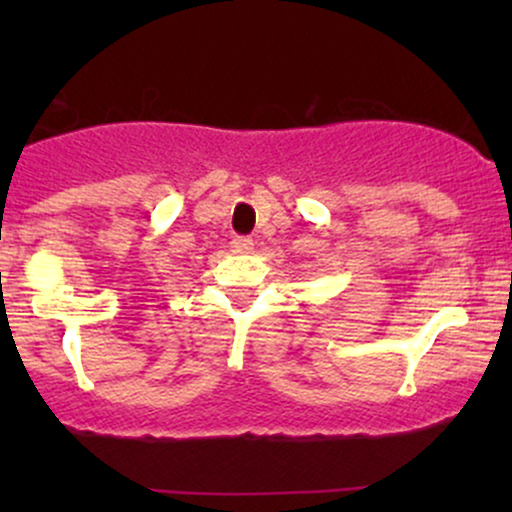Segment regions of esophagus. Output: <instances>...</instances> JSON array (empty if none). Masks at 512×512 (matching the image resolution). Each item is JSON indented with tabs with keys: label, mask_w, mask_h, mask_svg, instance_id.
<instances>
[{
	"label": "esophagus",
	"mask_w": 512,
	"mask_h": 512,
	"mask_svg": "<svg viewBox=\"0 0 512 512\" xmlns=\"http://www.w3.org/2000/svg\"><path fill=\"white\" fill-rule=\"evenodd\" d=\"M233 252H250L252 250V240L250 238H236L231 243Z\"/></svg>",
	"instance_id": "obj_1"
}]
</instances>
